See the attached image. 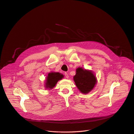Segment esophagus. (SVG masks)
Here are the masks:
<instances>
[{
	"label": "esophagus",
	"instance_id": "1",
	"mask_svg": "<svg viewBox=\"0 0 134 134\" xmlns=\"http://www.w3.org/2000/svg\"><path fill=\"white\" fill-rule=\"evenodd\" d=\"M64 75H65V77L66 78H69V75H68V74L66 72H65Z\"/></svg>",
	"mask_w": 134,
	"mask_h": 134
}]
</instances>
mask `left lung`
<instances>
[{"label":"left lung","mask_w":134,"mask_h":134,"mask_svg":"<svg viewBox=\"0 0 134 134\" xmlns=\"http://www.w3.org/2000/svg\"><path fill=\"white\" fill-rule=\"evenodd\" d=\"M75 84L79 90L84 94H87L94 87L97 80L91 71L78 68L74 77Z\"/></svg>","instance_id":"obj_1"}]
</instances>
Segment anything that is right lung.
<instances>
[{"label":"right lung","mask_w":134,"mask_h":134,"mask_svg":"<svg viewBox=\"0 0 134 134\" xmlns=\"http://www.w3.org/2000/svg\"><path fill=\"white\" fill-rule=\"evenodd\" d=\"M63 75L59 72H50L47 77L46 87L50 89L53 88L57 84V81L62 79Z\"/></svg>","instance_id":"obj_1"}]
</instances>
